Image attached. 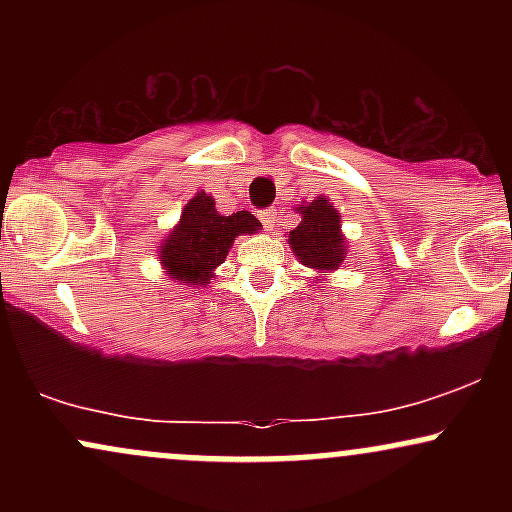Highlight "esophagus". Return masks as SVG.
Listing matches in <instances>:
<instances>
[{"label": "esophagus", "mask_w": 512, "mask_h": 512, "mask_svg": "<svg viewBox=\"0 0 512 512\" xmlns=\"http://www.w3.org/2000/svg\"><path fill=\"white\" fill-rule=\"evenodd\" d=\"M276 219H279V211H276V209H264V211H260V221H262L264 231H272Z\"/></svg>", "instance_id": "esophagus-1"}]
</instances>
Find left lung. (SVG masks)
<instances>
[{
  "mask_svg": "<svg viewBox=\"0 0 512 512\" xmlns=\"http://www.w3.org/2000/svg\"><path fill=\"white\" fill-rule=\"evenodd\" d=\"M301 223L289 233V245L301 264L317 272H334L342 267L346 255V238L342 219L327 197L298 207Z\"/></svg>",
  "mask_w": 512,
  "mask_h": 512,
  "instance_id": "8db88e82",
  "label": "left lung"
}]
</instances>
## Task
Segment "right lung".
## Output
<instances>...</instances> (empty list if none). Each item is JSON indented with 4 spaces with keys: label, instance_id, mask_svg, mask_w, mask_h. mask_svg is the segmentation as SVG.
<instances>
[{
    "label": "right lung",
    "instance_id": "right-lung-1",
    "mask_svg": "<svg viewBox=\"0 0 512 512\" xmlns=\"http://www.w3.org/2000/svg\"><path fill=\"white\" fill-rule=\"evenodd\" d=\"M260 231V221L250 211L223 216L214 197L197 192L182 209L178 226L168 233L158 250V260L173 281L185 286H207L216 267L226 260L233 240L243 233Z\"/></svg>",
    "mask_w": 512,
    "mask_h": 512
}]
</instances>
